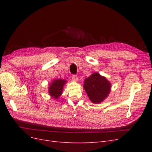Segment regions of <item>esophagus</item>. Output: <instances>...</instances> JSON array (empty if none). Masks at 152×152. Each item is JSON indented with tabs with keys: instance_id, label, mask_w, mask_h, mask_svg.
Here are the masks:
<instances>
[{
	"instance_id": "1",
	"label": "esophagus",
	"mask_w": 152,
	"mask_h": 152,
	"mask_svg": "<svg viewBox=\"0 0 152 152\" xmlns=\"http://www.w3.org/2000/svg\"><path fill=\"white\" fill-rule=\"evenodd\" d=\"M72 80H73V81L77 82V81L78 80V77H77V76L75 75H72Z\"/></svg>"
}]
</instances>
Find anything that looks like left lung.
Wrapping results in <instances>:
<instances>
[{"mask_svg":"<svg viewBox=\"0 0 152 152\" xmlns=\"http://www.w3.org/2000/svg\"><path fill=\"white\" fill-rule=\"evenodd\" d=\"M84 88L92 102L100 103L108 96L111 84L104 77L94 73L84 80Z\"/></svg>","mask_w":152,"mask_h":152,"instance_id":"obj_1","label":"left lung"}]
</instances>
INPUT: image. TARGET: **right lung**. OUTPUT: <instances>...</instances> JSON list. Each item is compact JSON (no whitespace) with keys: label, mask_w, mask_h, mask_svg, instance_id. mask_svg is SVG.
<instances>
[{"label":"right lung","mask_w":152,"mask_h":152,"mask_svg":"<svg viewBox=\"0 0 152 152\" xmlns=\"http://www.w3.org/2000/svg\"><path fill=\"white\" fill-rule=\"evenodd\" d=\"M66 80L64 79H58L54 80L49 87V94L52 98L58 99L62 94L63 87Z\"/></svg>","instance_id":"add662e5"}]
</instances>
